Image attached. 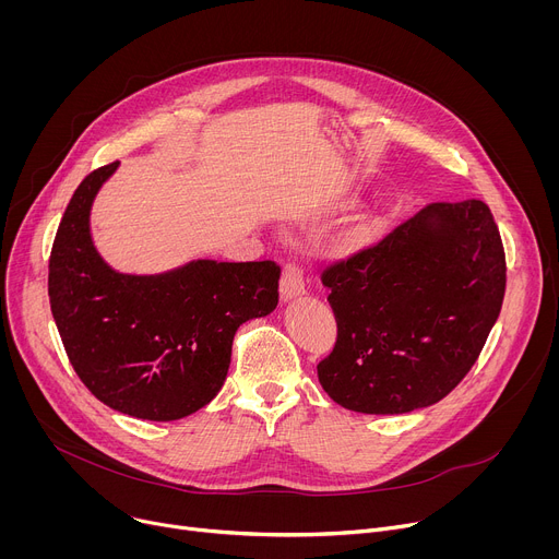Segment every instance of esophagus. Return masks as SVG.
<instances>
[{"label": "esophagus", "mask_w": 559, "mask_h": 559, "mask_svg": "<svg viewBox=\"0 0 559 559\" xmlns=\"http://www.w3.org/2000/svg\"><path fill=\"white\" fill-rule=\"evenodd\" d=\"M300 294H305L302 270L296 263H287L283 267V276H281V298L283 300H292V298H296Z\"/></svg>", "instance_id": "34e87169"}]
</instances>
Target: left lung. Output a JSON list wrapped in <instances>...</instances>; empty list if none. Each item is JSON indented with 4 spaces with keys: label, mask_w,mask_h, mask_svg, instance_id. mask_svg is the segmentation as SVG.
Wrapping results in <instances>:
<instances>
[{
    "label": "left lung",
    "mask_w": 559,
    "mask_h": 559,
    "mask_svg": "<svg viewBox=\"0 0 559 559\" xmlns=\"http://www.w3.org/2000/svg\"><path fill=\"white\" fill-rule=\"evenodd\" d=\"M336 343L318 362L334 403L407 414L457 386L496 325L507 259L485 201L429 203L321 274Z\"/></svg>",
    "instance_id": "8db88e82"
}]
</instances>
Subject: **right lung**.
<instances>
[{"label":"right lung","instance_id":"1","mask_svg":"<svg viewBox=\"0 0 559 559\" xmlns=\"http://www.w3.org/2000/svg\"><path fill=\"white\" fill-rule=\"evenodd\" d=\"M119 162L74 190L48 261L63 349L91 393L115 412L179 420L205 407L227 376L231 341L278 305L274 261H192L156 276L110 270L91 238V205Z\"/></svg>","mask_w":559,"mask_h":559}]
</instances>
